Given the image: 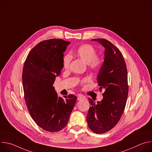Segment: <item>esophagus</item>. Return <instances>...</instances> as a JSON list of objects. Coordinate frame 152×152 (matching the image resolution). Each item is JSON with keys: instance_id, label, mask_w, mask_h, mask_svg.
I'll return each instance as SVG.
<instances>
[{"instance_id": "1", "label": "esophagus", "mask_w": 152, "mask_h": 152, "mask_svg": "<svg viewBox=\"0 0 152 152\" xmlns=\"http://www.w3.org/2000/svg\"><path fill=\"white\" fill-rule=\"evenodd\" d=\"M85 99V97L83 96H77V100H83Z\"/></svg>"}]
</instances>
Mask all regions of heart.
Masks as SVG:
<instances>
[{
	"label": "heart",
	"instance_id": "obj_1",
	"mask_svg": "<svg viewBox=\"0 0 152 152\" xmlns=\"http://www.w3.org/2000/svg\"><path fill=\"white\" fill-rule=\"evenodd\" d=\"M76 55L87 63L90 70H97L103 64V59L100 55H97L96 48L90 45L84 44L79 46L75 50ZM72 61V55L70 53L65 55L62 59V66L64 69H67ZM85 79H83L82 82H85Z\"/></svg>",
	"mask_w": 152,
	"mask_h": 152
}]
</instances>
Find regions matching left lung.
Masks as SVG:
<instances>
[{
  "instance_id": "8db88e82",
  "label": "left lung",
  "mask_w": 152,
  "mask_h": 152,
  "mask_svg": "<svg viewBox=\"0 0 152 152\" xmlns=\"http://www.w3.org/2000/svg\"><path fill=\"white\" fill-rule=\"evenodd\" d=\"M105 48L104 62L97 76L100 91H104L103 99H89L91 106L86 121L96 134H103L112 129L119 121L126 106L129 86L127 72L120 50L108 40L95 38Z\"/></svg>"
}]
</instances>
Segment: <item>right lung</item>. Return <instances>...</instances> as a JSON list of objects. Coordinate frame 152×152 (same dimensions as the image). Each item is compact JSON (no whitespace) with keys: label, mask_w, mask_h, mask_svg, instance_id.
Masks as SVG:
<instances>
[{"label":"right lung","mask_w":152,"mask_h":152,"mask_svg":"<svg viewBox=\"0 0 152 152\" xmlns=\"http://www.w3.org/2000/svg\"><path fill=\"white\" fill-rule=\"evenodd\" d=\"M70 44L61 39L41 41L24 63L22 82L28 110L37 124L48 132H57L66 127L76 102L73 94L58 97L53 86Z\"/></svg>","instance_id":"right-lung-1"}]
</instances>
